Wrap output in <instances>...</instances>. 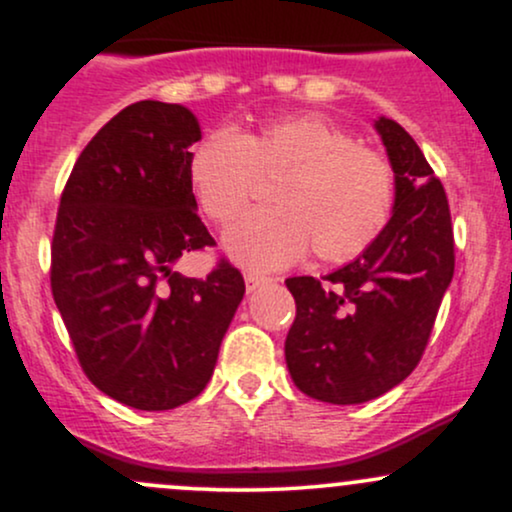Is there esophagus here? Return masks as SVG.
<instances>
[{"label": "esophagus", "instance_id": "esophagus-1", "mask_svg": "<svg viewBox=\"0 0 512 512\" xmlns=\"http://www.w3.org/2000/svg\"><path fill=\"white\" fill-rule=\"evenodd\" d=\"M267 276H262V274H255V272H248L245 274V289H248V293H252V291H257L260 289L262 284H267Z\"/></svg>", "mask_w": 512, "mask_h": 512}]
</instances>
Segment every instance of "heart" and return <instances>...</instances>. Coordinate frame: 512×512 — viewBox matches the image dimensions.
<instances>
[{"label":"heart","instance_id":"heart-1","mask_svg":"<svg viewBox=\"0 0 512 512\" xmlns=\"http://www.w3.org/2000/svg\"><path fill=\"white\" fill-rule=\"evenodd\" d=\"M257 178H276L274 209L250 211L223 233V252L255 272L289 267L310 245L325 262L354 260L380 236L395 202L390 163L313 113L240 134L219 129L187 158L192 195L214 221L238 216Z\"/></svg>","mask_w":512,"mask_h":512}]
</instances>
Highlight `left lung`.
Masks as SVG:
<instances>
[{"label": "left lung", "mask_w": 512, "mask_h": 512, "mask_svg": "<svg viewBox=\"0 0 512 512\" xmlns=\"http://www.w3.org/2000/svg\"><path fill=\"white\" fill-rule=\"evenodd\" d=\"M373 127L395 173L390 221L325 281L286 279L296 298L286 366L298 390L327 404L370 402L409 378L455 272L448 197L424 151L390 117Z\"/></svg>", "instance_id": "8db88e82"}]
</instances>
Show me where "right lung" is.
I'll list each match as a JSON object with an SVG mask.
<instances>
[{
  "label": "right lung",
  "instance_id": "add662e5",
  "mask_svg": "<svg viewBox=\"0 0 512 512\" xmlns=\"http://www.w3.org/2000/svg\"><path fill=\"white\" fill-rule=\"evenodd\" d=\"M197 115L180 103L120 110L76 158L52 238V296L98 390L166 411L207 387L245 293L236 267L175 272L214 245L187 182Z\"/></svg>",
  "mask_w": 512,
  "mask_h": 512
}]
</instances>
